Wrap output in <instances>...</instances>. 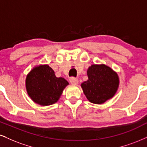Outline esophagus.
Wrapping results in <instances>:
<instances>
[{
  "mask_svg": "<svg viewBox=\"0 0 147 147\" xmlns=\"http://www.w3.org/2000/svg\"><path fill=\"white\" fill-rule=\"evenodd\" d=\"M69 82L71 84H77L78 83V78H76L74 77H71L70 78Z\"/></svg>",
  "mask_w": 147,
  "mask_h": 147,
  "instance_id": "esophagus-1",
  "label": "esophagus"
}]
</instances>
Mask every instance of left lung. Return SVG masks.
<instances>
[{"label": "left lung", "instance_id": "left-lung-1", "mask_svg": "<svg viewBox=\"0 0 147 147\" xmlns=\"http://www.w3.org/2000/svg\"><path fill=\"white\" fill-rule=\"evenodd\" d=\"M88 79L81 84L86 98L100 104L112 98L119 87V77L111 68L104 64L93 65L87 70Z\"/></svg>", "mask_w": 147, "mask_h": 147}]
</instances>
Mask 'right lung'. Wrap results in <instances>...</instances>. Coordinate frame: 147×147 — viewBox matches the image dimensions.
Masks as SVG:
<instances>
[{"mask_svg":"<svg viewBox=\"0 0 147 147\" xmlns=\"http://www.w3.org/2000/svg\"><path fill=\"white\" fill-rule=\"evenodd\" d=\"M69 83L63 78L56 77L48 65H40L30 71L26 78L27 93L32 101L41 106L56 103Z\"/></svg>","mask_w":147,"mask_h":147,"instance_id":"1","label":"right lung"}]
</instances>
